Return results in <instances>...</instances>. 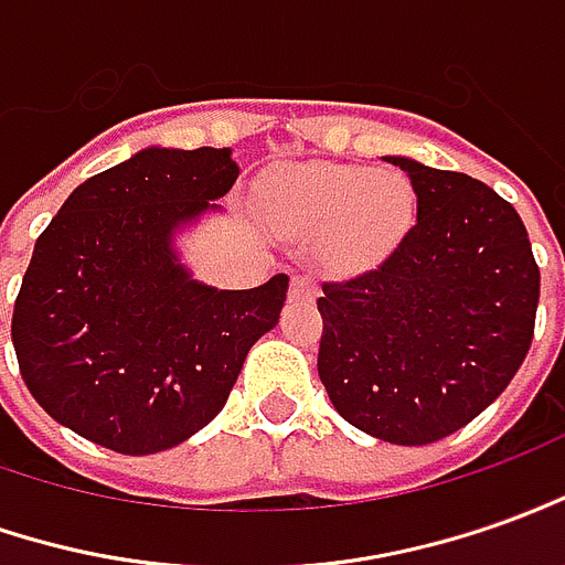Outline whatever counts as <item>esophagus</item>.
I'll return each mask as SVG.
<instances>
[{"label": "esophagus", "mask_w": 565, "mask_h": 565, "mask_svg": "<svg viewBox=\"0 0 565 565\" xmlns=\"http://www.w3.org/2000/svg\"><path fill=\"white\" fill-rule=\"evenodd\" d=\"M289 295H291V301H313V298H317V282H313V276H307V274L291 276Z\"/></svg>", "instance_id": "1"}]
</instances>
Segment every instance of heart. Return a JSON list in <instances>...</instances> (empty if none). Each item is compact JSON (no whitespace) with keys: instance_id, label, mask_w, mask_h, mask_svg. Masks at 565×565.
Here are the masks:
<instances>
[{"instance_id":"1","label":"heart","mask_w":565,"mask_h":565,"mask_svg":"<svg viewBox=\"0 0 565 565\" xmlns=\"http://www.w3.org/2000/svg\"><path fill=\"white\" fill-rule=\"evenodd\" d=\"M267 215L298 239H326L341 267L387 255L415 217V193L403 174L356 166H313L267 186Z\"/></svg>"}]
</instances>
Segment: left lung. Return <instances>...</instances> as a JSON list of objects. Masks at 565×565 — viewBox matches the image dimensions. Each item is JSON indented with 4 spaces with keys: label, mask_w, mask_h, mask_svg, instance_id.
I'll return each instance as SVG.
<instances>
[{
    "label": "left lung",
    "mask_w": 565,
    "mask_h": 565,
    "mask_svg": "<svg viewBox=\"0 0 565 565\" xmlns=\"http://www.w3.org/2000/svg\"><path fill=\"white\" fill-rule=\"evenodd\" d=\"M418 221L379 267L322 282L320 379L338 415L396 446L461 430L511 384L542 274L511 202L461 171L391 157Z\"/></svg>",
    "instance_id": "left-lung-1"
}]
</instances>
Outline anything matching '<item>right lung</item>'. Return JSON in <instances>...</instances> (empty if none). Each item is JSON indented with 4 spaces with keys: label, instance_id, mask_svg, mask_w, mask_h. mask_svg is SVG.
I'll list each match as a JSON object with an SVG mask.
<instances>
[{
    "label": "right lung",
    "instance_id": "obj_1",
    "mask_svg": "<svg viewBox=\"0 0 565 565\" xmlns=\"http://www.w3.org/2000/svg\"><path fill=\"white\" fill-rule=\"evenodd\" d=\"M231 150L150 147L88 178L39 233L11 317L23 384L54 422L122 455L193 437L270 332L289 276L245 291L190 279L174 231L217 209Z\"/></svg>",
    "mask_w": 565,
    "mask_h": 565
}]
</instances>
